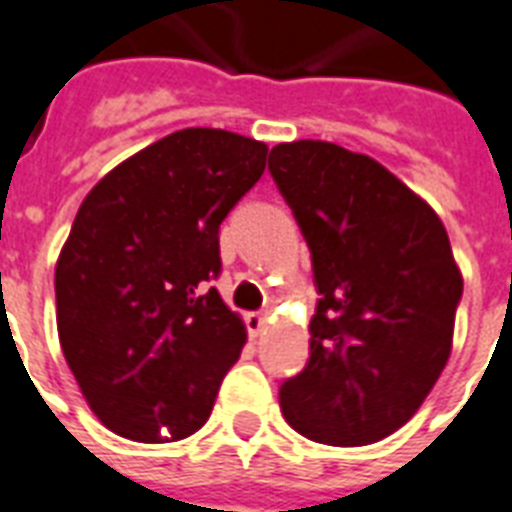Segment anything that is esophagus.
<instances>
[{
	"label": "esophagus",
	"instance_id": "1",
	"mask_svg": "<svg viewBox=\"0 0 512 512\" xmlns=\"http://www.w3.org/2000/svg\"><path fill=\"white\" fill-rule=\"evenodd\" d=\"M244 322H247L249 335L255 338V335L260 333V330H263V325H265V311H249L247 317H244Z\"/></svg>",
	"mask_w": 512,
	"mask_h": 512
}]
</instances>
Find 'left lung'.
<instances>
[{
  "instance_id": "left-lung-1",
  "label": "left lung",
  "mask_w": 512,
  "mask_h": 512,
  "mask_svg": "<svg viewBox=\"0 0 512 512\" xmlns=\"http://www.w3.org/2000/svg\"><path fill=\"white\" fill-rule=\"evenodd\" d=\"M268 171L311 249L308 362L279 386L284 419L327 446H365L419 411L451 354L462 273L443 222L368 155L276 144Z\"/></svg>"
}]
</instances>
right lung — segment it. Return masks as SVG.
Segmentation results:
<instances>
[{"instance_id":"add662e5","label":"right lung","mask_w":512,"mask_h":512,"mask_svg":"<svg viewBox=\"0 0 512 512\" xmlns=\"http://www.w3.org/2000/svg\"><path fill=\"white\" fill-rule=\"evenodd\" d=\"M265 155L247 136L185 128L85 195L56 265L58 338L117 435L182 440L209 419L247 333L206 284L222 271V220L263 177Z\"/></svg>"}]
</instances>
